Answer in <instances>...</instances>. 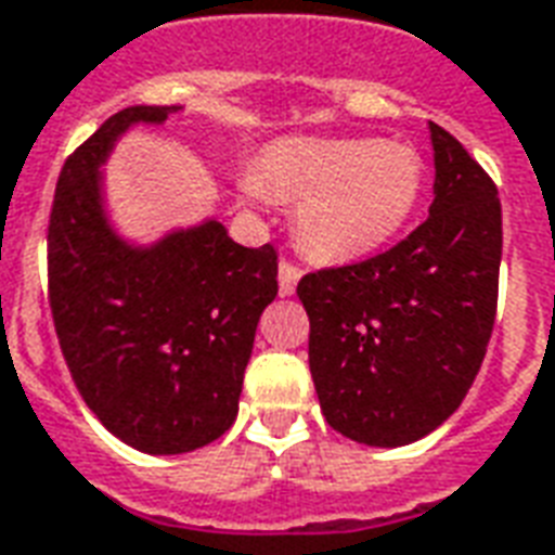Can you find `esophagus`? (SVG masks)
I'll use <instances>...</instances> for the list:
<instances>
[{
  "label": "esophagus",
  "mask_w": 555,
  "mask_h": 555,
  "mask_svg": "<svg viewBox=\"0 0 555 555\" xmlns=\"http://www.w3.org/2000/svg\"><path fill=\"white\" fill-rule=\"evenodd\" d=\"M301 269L295 266V262L283 260L281 269H278V283H281V295H293L298 281H301Z\"/></svg>",
  "instance_id": "esophagus-1"
}]
</instances>
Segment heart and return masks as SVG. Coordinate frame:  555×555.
Segmentation results:
<instances>
[{"label": "heart", "instance_id": "b5f03b06", "mask_svg": "<svg viewBox=\"0 0 555 555\" xmlns=\"http://www.w3.org/2000/svg\"><path fill=\"white\" fill-rule=\"evenodd\" d=\"M421 183V157L410 145L289 137L262 152L245 190L298 204L295 233L310 257L351 262L401 231L418 204Z\"/></svg>", "mask_w": 555, "mask_h": 555}]
</instances>
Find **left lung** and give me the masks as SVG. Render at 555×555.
<instances>
[{"label": "left lung", "instance_id": "left-lung-1", "mask_svg": "<svg viewBox=\"0 0 555 555\" xmlns=\"http://www.w3.org/2000/svg\"><path fill=\"white\" fill-rule=\"evenodd\" d=\"M430 140V216L389 251L298 283L324 418L372 448L424 439L460 410L498 312V186L441 125Z\"/></svg>", "mask_w": 555, "mask_h": 555}]
</instances>
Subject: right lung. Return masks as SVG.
Listing matches in <instances>:
<instances>
[{"label": "right lung", "instance_id": "1", "mask_svg": "<svg viewBox=\"0 0 555 555\" xmlns=\"http://www.w3.org/2000/svg\"><path fill=\"white\" fill-rule=\"evenodd\" d=\"M178 107L134 104L66 157L49 216V307L73 380L116 439L154 456L204 448L236 418L272 245L233 243L219 219L131 245L104 214L102 166L131 125Z\"/></svg>", "mask_w": 555, "mask_h": 555}]
</instances>
